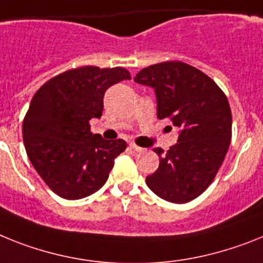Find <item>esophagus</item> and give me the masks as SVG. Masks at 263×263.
<instances>
[{
    "mask_svg": "<svg viewBox=\"0 0 263 263\" xmlns=\"http://www.w3.org/2000/svg\"><path fill=\"white\" fill-rule=\"evenodd\" d=\"M129 147H131V148L134 149V151H136V152H142L143 151L142 147H139V145L134 144V143H131V144H129Z\"/></svg>",
    "mask_w": 263,
    "mask_h": 263,
    "instance_id": "1",
    "label": "esophagus"
}]
</instances>
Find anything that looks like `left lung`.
<instances>
[{"label":"left lung","mask_w":263,"mask_h":263,"mask_svg":"<svg viewBox=\"0 0 263 263\" xmlns=\"http://www.w3.org/2000/svg\"><path fill=\"white\" fill-rule=\"evenodd\" d=\"M135 83L154 88L158 119L179 129L175 145L159 155V167L145 183L159 198L187 203L210 186L231 140V111L226 95L210 77L180 61L144 68Z\"/></svg>","instance_id":"1"}]
</instances>
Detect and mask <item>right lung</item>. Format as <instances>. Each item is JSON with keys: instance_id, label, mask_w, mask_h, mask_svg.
Segmentation results:
<instances>
[{"instance_id": "1", "label": "right lung", "mask_w": 263, "mask_h": 263, "mask_svg": "<svg viewBox=\"0 0 263 263\" xmlns=\"http://www.w3.org/2000/svg\"><path fill=\"white\" fill-rule=\"evenodd\" d=\"M131 80L124 68L81 67L53 77L30 101L23 123L26 154L39 175L64 199H81L104 186L127 143L90 132L105 90Z\"/></svg>"}]
</instances>
